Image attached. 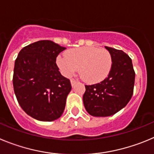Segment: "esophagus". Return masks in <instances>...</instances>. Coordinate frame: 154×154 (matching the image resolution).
<instances>
[{"label": "esophagus", "mask_w": 154, "mask_h": 154, "mask_svg": "<svg viewBox=\"0 0 154 154\" xmlns=\"http://www.w3.org/2000/svg\"><path fill=\"white\" fill-rule=\"evenodd\" d=\"M70 84H71L72 87H74V85L77 84V81H76L74 79H71V80H70Z\"/></svg>", "instance_id": "esophagus-1"}]
</instances>
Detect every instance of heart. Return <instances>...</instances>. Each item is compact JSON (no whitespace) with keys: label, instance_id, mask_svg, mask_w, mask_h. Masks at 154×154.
<instances>
[{"label":"heart","instance_id":"heart-1","mask_svg":"<svg viewBox=\"0 0 154 154\" xmlns=\"http://www.w3.org/2000/svg\"><path fill=\"white\" fill-rule=\"evenodd\" d=\"M56 63L63 76L69 77L80 70L87 83L97 84L110 74L112 67L111 55L105 49L83 47L67 51L64 56H58Z\"/></svg>","mask_w":154,"mask_h":154}]
</instances>
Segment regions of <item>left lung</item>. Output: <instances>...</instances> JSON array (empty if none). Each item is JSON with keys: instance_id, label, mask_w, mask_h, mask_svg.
<instances>
[{"instance_id": "left-lung-1", "label": "left lung", "mask_w": 154, "mask_h": 154, "mask_svg": "<svg viewBox=\"0 0 154 154\" xmlns=\"http://www.w3.org/2000/svg\"><path fill=\"white\" fill-rule=\"evenodd\" d=\"M112 58L110 74L103 81L85 85L83 101L86 110L94 117H109L120 111L131 100L135 72L131 57L123 51L105 47Z\"/></svg>"}]
</instances>
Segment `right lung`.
<instances>
[{"label":"right lung","mask_w":154,"mask_h":154,"mask_svg":"<svg viewBox=\"0 0 154 154\" xmlns=\"http://www.w3.org/2000/svg\"><path fill=\"white\" fill-rule=\"evenodd\" d=\"M65 49L51 41H39L24 47L15 60L17 100L23 111L36 120L53 121L63 113L71 84L60 74L56 58Z\"/></svg>","instance_id":"right-lung-1"}]
</instances>
